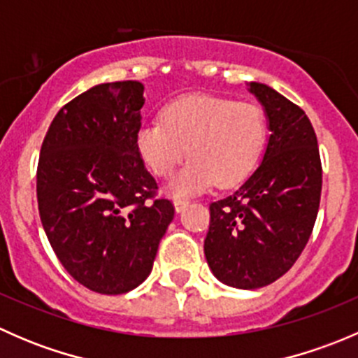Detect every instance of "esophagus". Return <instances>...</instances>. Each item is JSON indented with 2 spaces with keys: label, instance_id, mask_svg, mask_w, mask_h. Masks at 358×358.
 <instances>
[{
  "label": "esophagus",
  "instance_id": "1",
  "mask_svg": "<svg viewBox=\"0 0 358 358\" xmlns=\"http://www.w3.org/2000/svg\"><path fill=\"white\" fill-rule=\"evenodd\" d=\"M173 204H175V211H176V213H182L183 209H185L187 206H189V201H183V199H175V202H173Z\"/></svg>",
  "mask_w": 358,
  "mask_h": 358
}]
</instances>
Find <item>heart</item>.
Instances as JSON below:
<instances>
[{"label": "heart", "instance_id": "heart-1", "mask_svg": "<svg viewBox=\"0 0 358 358\" xmlns=\"http://www.w3.org/2000/svg\"><path fill=\"white\" fill-rule=\"evenodd\" d=\"M136 150L147 168L166 178L189 152L192 157L166 185L173 197L204 192L216 182H244L266 143V119L255 103L213 95H187L169 102L161 119L136 129Z\"/></svg>", "mask_w": 358, "mask_h": 358}]
</instances>
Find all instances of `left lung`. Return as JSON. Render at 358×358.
<instances>
[{
	"instance_id": "1",
	"label": "left lung",
	"mask_w": 358,
	"mask_h": 358,
	"mask_svg": "<svg viewBox=\"0 0 358 358\" xmlns=\"http://www.w3.org/2000/svg\"><path fill=\"white\" fill-rule=\"evenodd\" d=\"M248 92L265 110L268 142L246 182L211 202L204 239L213 275L237 289L268 286L294 265L315 225L322 190L317 136L305 112L263 83H248Z\"/></svg>"
}]
</instances>
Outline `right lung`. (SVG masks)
<instances>
[{
	"instance_id": "obj_1",
	"label": "right lung",
	"mask_w": 358,
	"mask_h": 358,
	"mask_svg": "<svg viewBox=\"0 0 358 358\" xmlns=\"http://www.w3.org/2000/svg\"><path fill=\"white\" fill-rule=\"evenodd\" d=\"M143 85L102 83L64 106L38 164L43 229L64 268L88 289L122 294L149 277L175 216L136 150Z\"/></svg>"
}]
</instances>
